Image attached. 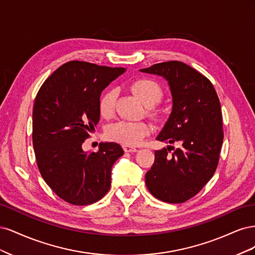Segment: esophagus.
I'll return each mask as SVG.
<instances>
[{
  "instance_id": "esophagus-1",
  "label": "esophagus",
  "mask_w": 255,
  "mask_h": 255,
  "mask_svg": "<svg viewBox=\"0 0 255 255\" xmlns=\"http://www.w3.org/2000/svg\"><path fill=\"white\" fill-rule=\"evenodd\" d=\"M123 150H125V152H128V153H133V152H137V149L134 148V146H129V145H127V144H123Z\"/></svg>"
}]
</instances>
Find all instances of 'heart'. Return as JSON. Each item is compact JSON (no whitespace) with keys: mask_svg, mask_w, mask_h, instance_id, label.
I'll return each mask as SVG.
<instances>
[{"mask_svg":"<svg viewBox=\"0 0 255 255\" xmlns=\"http://www.w3.org/2000/svg\"><path fill=\"white\" fill-rule=\"evenodd\" d=\"M134 95L146 106H154L163 96V91L159 85L149 79H140L132 84ZM116 91L114 89L106 90L100 98V113L105 118H110L115 109ZM152 128L144 122L118 121L110 126L106 130L109 139L118 141L127 145H135L140 143L144 137L150 135Z\"/></svg>","mask_w":255,"mask_h":255,"instance_id":"b5f03b06","label":"heart"}]
</instances>
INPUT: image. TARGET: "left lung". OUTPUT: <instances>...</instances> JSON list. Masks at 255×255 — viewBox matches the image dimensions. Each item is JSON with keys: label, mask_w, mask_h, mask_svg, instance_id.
Segmentation results:
<instances>
[{"label": "left lung", "mask_w": 255, "mask_h": 255, "mask_svg": "<svg viewBox=\"0 0 255 255\" xmlns=\"http://www.w3.org/2000/svg\"><path fill=\"white\" fill-rule=\"evenodd\" d=\"M139 71L168 82L172 110L156 139L182 145L171 155V145L155 151L145 185L160 201L183 203L204 187L218 165L223 132L217 92L210 80L182 61H166Z\"/></svg>", "instance_id": "8db88e82"}]
</instances>
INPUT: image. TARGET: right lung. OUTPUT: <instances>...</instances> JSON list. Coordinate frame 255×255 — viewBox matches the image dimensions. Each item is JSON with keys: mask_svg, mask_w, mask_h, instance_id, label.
<instances>
[{"mask_svg": "<svg viewBox=\"0 0 255 255\" xmlns=\"http://www.w3.org/2000/svg\"><path fill=\"white\" fill-rule=\"evenodd\" d=\"M126 68L73 60L60 66L38 91L33 109V145L38 168L64 201L88 205L111 187L112 167L123 150L101 142L98 152L82 144L100 120L99 101Z\"/></svg>", "mask_w": 255, "mask_h": 255, "instance_id": "right-lung-1", "label": "right lung"}]
</instances>
